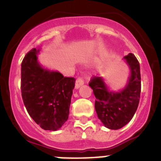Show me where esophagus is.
<instances>
[{"instance_id":"1","label":"esophagus","mask_w":161,"mask_h":161,"mask_svg":"<svg viewBox=\"0 0 161 161\" xmlns=\"http://www.w3.org/2000/svg\"><path fill=\"white\" fill-rule=\"evenodd\" d=\"M85 84V81L82 77H78L76 80V89H79L81 85Z\"/></svg>"}]
</instances>
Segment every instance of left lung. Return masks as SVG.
I'll use <instances>...</instances> for the list:
<instances>
[{
	"label": "left lung",
	"mask_w": 161,
	"mask_h": 161,
	"mask_svg": "<svg viewBox=\"0 0 161 161\" xmlns=\"http://www.w3.org/2000/svg\"><path fill=\"white\" fill-rule=\"evenodd\" d=\"M130 68V76L126 87L119 93L109 92L102 77L93 76L89 86L95 95V109L104 126L118 130L131 120L139 106L141 91L140 67L132 53L124 56Z\"/></svg>",
	"instance_id": "8db88e82"
}]
</instances>
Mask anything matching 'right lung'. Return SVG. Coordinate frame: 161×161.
Masks as SVG:
<instances>
[{"instance_id": "1", "label": "right lung", "mask_w": 161, "mask_h": 161, "mask_svg": "<svg viewBox=\"0 0 161 161\" xmlns=\"http://www.w3.org/2000/svg\"><path fill=\"white\" fill-rule=\"evenodd\" d=\"M33 48L21 64V92L26 110L43 130H56L68 120L76 79L43 69Z\"/></svg>"}]
</instances>
